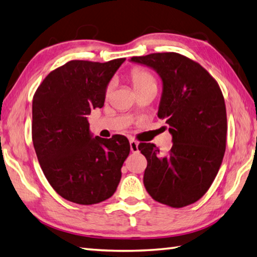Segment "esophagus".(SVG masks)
<instances>
[{
    "mask_svg": "<svg viewBox=\"0 0 257 257\" xmlns=\"http://www.w3.org/2000/svg\"><path fill=\"white\" fill-rule=\"evenodd\" d=\"M130 147H131V151H132L133 153L139 152V143L135 141V140H133V139L130 140Z\"/></svg>",
    "mask_w": 257,
    "mask_h": 257,
    "instance_id": "obj_1",
    "label": "esophagus"
}]
</instances>
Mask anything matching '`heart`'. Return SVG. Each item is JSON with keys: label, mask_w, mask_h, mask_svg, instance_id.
<instances>
[{"label": "heart", "mask_w": 257, "mask_h": 257, "mask_svg": "<svg viewBox=\"0 0 257 257\" xmlns=\"http://www.w3.org/2000/svg\"><path fill=\"white\" fill-rule=\"evenodd\" d=\"M130 80L132 83L135 91H141L148 87L156 86L157 87V80L154 78L152 74H150L148 70H144L142 68H134L130 72ZM110 91H112V85H108L106 87L105 95L109 96Z\"/></svg>", "instance_id": "b5f03b06"}]
</instances>
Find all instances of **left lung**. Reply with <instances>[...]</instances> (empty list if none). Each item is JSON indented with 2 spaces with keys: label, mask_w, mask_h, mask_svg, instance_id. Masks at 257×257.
<instances>
[{
  "label": "left lung",
  "mask_w": 257,
  "mask_h": 257,
  "mask_svg": "<svg viewBox=\"0 0 257 257\" xmlns=\"http://www.w3.org/2000/svg\"><path fill=\"white\" fill-rule=\"evenodd\" d=\"M162 80L158 116L172 135L169 156L160 158L153 143H140L147 158L144 187L154 200L173 208L205 195L218 173L226 150L225 99L217 81L198 62L177 52L132 57Z\"/></svg>",
  "instance_id": "obj_1"
}]
</instances>
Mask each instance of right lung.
<instances>
[{"label":"right lung","instance_id":"obj_1","mask_svg":"<svg viewBox=\"0 0 257 257\" xmlns=\"http://www.w3.org/2000/svg\"><path fill=\"white\" fill-rule=\"evenodd\" d=\"M125 58L71 60L52 70L32 100V141L43 173L58 195L79 205L108 199L130 154L123 135L93 138L87 115L101 108L105 90Z\"/></svg>","mask_w":257,"mask_h":257}]
</instances>
